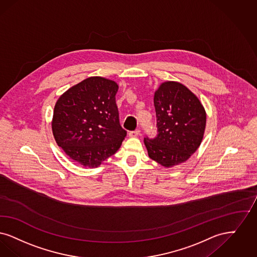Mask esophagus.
<instances>
[{
	"label": "esophagus",
	"mask_w": 257,
	"mask_h": 257,
	"mask_svg": "<svg viewBox=\"0 0 257 257\" xmlns=\"http://www.w3.org/2000/svg\"><path fill=\"white\" fill-rule=\"evenodd\" d=\"M139 134H140V131L136 130V131H134V132H130V133H128V136H130V137H136V136H138Z\"/></svg>",
	"instance_id": "34e87169"
}]
</instances>
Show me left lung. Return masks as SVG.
<instances>
[{
	"instance_id": "1",
	"label": "left lung",
	"mask_w": 257,
	"mask_h": 257,
	"mask_svg": "<svg viewBox=\"0 0 257 257\" xmlns=\"http://www.w3.org/2000/svg\"><path fill=\"white\" fill-rule=\"evenodd\" d=\"M158 135L145 138L149 157L165 168L179 165L198 150L206 125L199 98L178 81H164L155 93Z\"/></svg>"
}]
</instances>
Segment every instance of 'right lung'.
Listing matches in <instances>:
<instances>
[{"label":"right lung","mask_w":257,"mask_h":257,"mask_svg":"<svg viewBox=\"0 0 257 257\" xmlns=\"http://www.w3.org/2000/svg\"><path fill=\"white\" fill-rule=\"evenodd\" d=\"M118 88L114 80L90 77L56 100L52 120L56 144L83 167H99L119 150L126 135L119 122Z\"/></svg>","instance_id":"right-lung-1"}]
</instances>
